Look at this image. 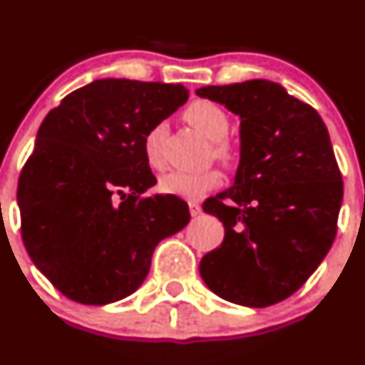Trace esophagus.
<instances>
[{"mask_svg": "<svg viewBox=\"0 0 365 365\" xmlns=\"http://www.w3.org/2000/svg\"><path fill=\"white\" fill-rule=\"evenodd\" d=\"M189 210H190V215L197 217L201 213V205L196 203V201H190L189 203Z\"/></svg>", "mask_w": 365, "mask_h": 365, "instance_id": "esophagus-1", "label": "esophagus"}]
</instances>
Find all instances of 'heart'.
<instances>
[{
    "label": "heart",
    "mask_w": 365,
    "mask_h": 365,
    "mask_svg": "<svg viewBox=\"0 0 365 365\" xmlns=\"http://www.w3.org/2000/svg\"><path fill=\"white\" fill-rule=\"evenodd\" d=\"M183 118L200 130L212 143L213 155L222 162L233 159V148L226 141L230 132V116L222 108L208 101L192 102L183 113ZM165 138V123H157L145 135V155L152 165H159L162 160V145ZM222 183V175L217 169H208L201 173L169 171L160 176L159 189L165 194L185 197V200H200L206 192L217 189Z\"/></svg>",
    "instance_id": "heart-1"
}]
</instances>
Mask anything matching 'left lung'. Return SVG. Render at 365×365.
I'll list each match as a JSON object with an SVG mask.
<instances>
[{"instance_id":"obj_1","label":"left lung","mask_w":365,"mask_h":365,"mask_svg":"<svg viewBox=\"0 0 365 365\" xmlns=\"http://www.w3.org/2000/svg\"><path fill=\"white\" fill-rule=\"evenodd\" d=\"M196 95L240 118L235 183L203 203L226 235L200 274L227 302L277 304L311 277L336 238L342 180L329 130L316 109L267 79Z\"/></svg>"}]
</instances>
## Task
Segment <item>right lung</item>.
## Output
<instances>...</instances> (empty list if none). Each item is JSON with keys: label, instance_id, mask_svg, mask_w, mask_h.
<instances>
[{"label": "right lung", "instance_id": "obj_1", "mask_svg": "<svg viewBox=\"0 0 365 365\" xmlns=\"http://www.w3.org/2000/svg\"><path fill=\"white\" fill-rule=\"evenodd\" d=\"M187 98L182 84L97 79L43 118L17 187L21 231L35 267L70 300L132 295L157 244L190 220L180 197H141L157 183L145 135Z\"/></svg>", "mask_w": 365, "mask_h": 365}]
</instances>
